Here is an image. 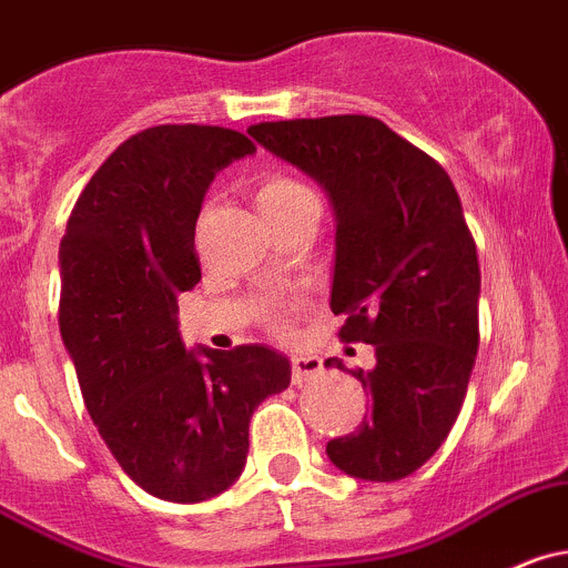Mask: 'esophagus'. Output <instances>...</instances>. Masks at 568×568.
Segmentation results:
<instances>
[{"label": "esophagus", "instance_id": "obj_1", "mask_svg": "<svg viewBox=\"0 0 568 568\" xmlns=\"http://www.w3.org/2000/svg\"><path fill=\"white\" fill-rule=\"evenodd\" d=\"M290 368H293V385H310L312 379H317V374L323 371V362L317 356H293L290 362Z\"/></svg>", "mask_w": 568, "mask_h": 568}]
</instances>
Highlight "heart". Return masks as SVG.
<instances>
[{"label": "heart", "instance_id": "1", "mask_svg": "<svg viewBox=\"0 0 568 568\" xmlns=\"http://www.w3.org/2000/svg\"><path fill=\"white\" fill-rule=\"evenodd\" d=\"M253 197H256V206L262 209L264 217H275L281 212H290V209L301 206L306 200H315L312 189L306 183L295 181L290 175H264L258 178L256 186H253ZM264 323L273 328L275 334L290 332V310L287 306H270L264 312Z\"/></svg>", "mask_w": 568, "mask_h": 568}]
</instances>
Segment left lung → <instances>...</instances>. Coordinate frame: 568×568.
Returning <instances> with one entry per match:
<instances>
[{"mask_svg":"<svg viewBox=\"0 0 568 568\" xmlns=\"http://www.w3.org/2000/svg\"><path fill=\"white\" fill-rule=\"evenodd\" d=\"M247 133L332 197L339 339L376 348L374 371H351L371 396L368 418L328 440V457L356 479L407 477L449 437L479 348L477 245L455 183L362 113L258 122Z\"/></svg>","mask_w":568,"mask_h":568,"instance_id":"1","label":"left lung"}]
</instances>
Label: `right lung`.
I'll list each match as a JSON object with an SVG mask.
<instances>
[{
    "label": "right lung",
    "mask_w": 568,
    "mask_h": 568,
    "mask_svg": "<svg viewBox=\"0 0 568 568\" xmlns=\"http://www.w3.org/2000/svg\"><path fill=\"white\" fill-rule=\"evenodd\" d=\"M251 153L229 128H148L91 175L61 240L58 323L85 409L122 471L181 505L240 477L253 409L290 385L287 356L267 345L203 348L200 362L178 334L209 183Z\"/></svg>",
    "instance_id": "add662e5"
}]
</instances>
